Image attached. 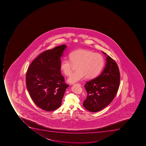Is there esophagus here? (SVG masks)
Returning a JSON list of instances; mask_svg holds the SVG:
<instances>
[{"instance_id":"34e87169","label":"esophagus","mask_w":146,"mask_h":146,"mask_svg":"<svg viewBox=\"0 0 146 146\" xmlns=\"http://www.w3.org/2000/svg\"><path fill=\"white\" fill-rule=\"evenodd\" d=\"M74 85H77V86H81V85L80 84H74Z\"/></svg>"}]
</instances>
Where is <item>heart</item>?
<instances>
[{
	"instance_id": "1",
	"label": "heart",
	"mask_w": 146,
	"mask_h": 146,
	"mask_svg": "<svg viewBox=\"0 0 146 146\" xmlns=\"http://www.w3.org/2000/svg\"><path fill=\"white\" fill-rule=\"evenodd\" d=\"M69 59H62L60 69L65 75L69 76L74 66H77V71L68 78V82L70 84L78 82L84 77L87 79L94 78L100 74L104 65L102 56L85 49L72 52L69 55Z\"/></svg>"
}]
</instances>
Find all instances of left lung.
Here are the masks:
<instances>
[{"label": "left lung", "mask_w": 146, "mask_h": 146, "mask_svg": "<svg viewBox=\"0 0 146 146\" xmlns=\"http://www.w3.org/2000/svg\"><path fill=\"white\" fill-rule=\"evenodd\" d=\"M105 55H107L104 52ZM120 74L116 62L109 55L106 67L100 75L86 83L87 97L84 107L92 112L99 111L110 104L119 87Z\"/></svg>", "instance_id": "left-lung-1"}]
</instances>
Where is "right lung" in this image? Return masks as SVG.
Segmentation results:
<instances>
[{"instance_id": "add662e5", "label": "right lung", "mask_w": 146, "mask_h": 146, "mask_svg": "<svg viewBox=\"0 0 146 146\" xmlns=\"http://www.w3.org/2000/svg\"><path fill=\"white\" fill-rule=\"evenodd\" d=\"M67 46L61 45L40 53L29 66L26 84L32 100L45 111L60 107L66 88L60 70L61 57Z\"/></svg>"}]
</instances>
